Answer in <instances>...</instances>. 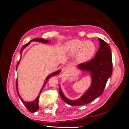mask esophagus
<instances>
[{"label": "esophagus", "mask_w": 129, "mask_h": 129, "mask_svg": "<svg viewBox=\"0 0 129 129\" xmlns=\"http://www.w3.org/2000/svg\"><path fill=\"white\" fill-rule=\"evenodd\" d=\"M61 72H62V73L63 74H67L68 73V72H69V69L68 68L66 67H63L62 68Z\"/></svg>", "instance_id": "esophagus-1"}]
</instances>
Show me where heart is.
<instances>
[{
    "label": "heart",
    "mask_w": 129,
    "mask_h": 129,
    "mask_svg": "<svg viewBox=\"0 0 129 129\" xmlns=\"http://www.w3.org/2000/svg\"><path fill=\"white\" fill-rule=\"evenodd\" d=\"M67 52L70 56L77 54V58L81 62H86L94 55L95 45L91 41L81 40L78 39L68 41L67 43Z\"/></svg>",
    "instance_id": "heart-1"
}]
</instances>
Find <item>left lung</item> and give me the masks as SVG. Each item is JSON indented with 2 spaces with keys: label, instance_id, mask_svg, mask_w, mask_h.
<instances>
[{
  "label": "left lung",
  "instance_id": "obj_1",
  "mask_svg": "<svg viewBox=\"0 0 129 129\" xmlns=\"http://www.w3.org/2000/svg\"><path fill=\"white\" fill-rule=\"evenodd\" d=\"M99 40L100 47L94 58L78 65L81 70L90 72L92 77L91 86L80 99L76 101L67 99L59 88L60 97L67 104L72 106L83 105L90 103L103 93L106 82L112 74V56L108 44L100 38Z\"/></svg>",
  "mask_w": 129,
  "mask_h": 129
}]
</instances>
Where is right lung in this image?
<instances>
[{
	"instance_id": "add662e5",
	"label": "right lung",
	"mask_w": 129,
	"mask_h": 129,
	"mask_svg": "<svg viewBox=\"0 0 129 129\" xmlns=\"http://www.w3.org/2000/svg\"><path fill=\"white\" fill-rule=\"evenodd\" d=\"M39 41V42H42V43H47L48 42V40H45V39H41V38H35V39H34L33 40H30V41ZM30 41H29V42H28V43L25 44L23 46V47L21 48V51H20L21 56V54H22V51H23V49L27 47L28 44H29V43H30ZM18 63H19V62H18ZM18 63H17V64H18ZM16 67H17V66H16ZM59 72H60V71H57V72H56L52 73V75L48 76V77L46 78V81H45V82H44V85L43 86L42 89H41V90H43V89L45 85L46 84L47 82L49 80V78H51V77H52V76H53V75H57V74H58V73H59ZM16 90H17V94H18L19 97V98H20V99L21 100V102H23V104H24V105L26 107V108L28 109L29 112H31V113H34V112H35L36 111H37V110H38V109H39V96H40V95H39V96L38 97V98H37L35 101H34V102H27L24 101L23 100L21 99V97L20 96V95H19V94L18 93V90H17V81H16Z\"/></svg>"
}]
</instances>
